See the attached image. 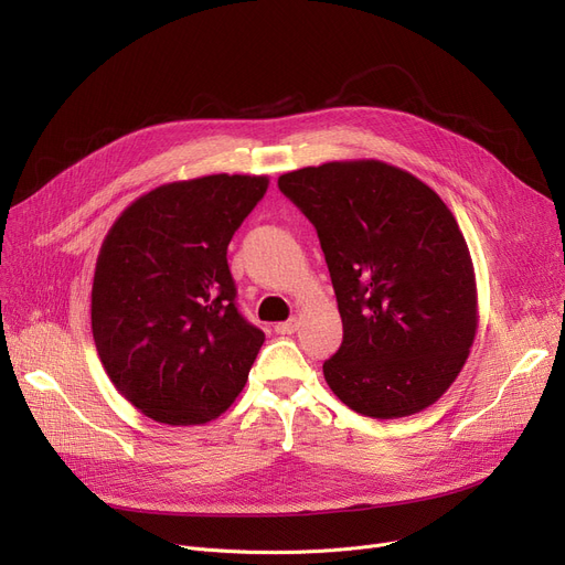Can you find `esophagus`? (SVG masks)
<instances>
[{
  "label": "esophagus",
  "instance_id": "1",
  "mask_svg": "<svg viewBox=\"0 0 565 565\" xmlns=\"http://www.w3.org/2000/svg\"><path fill=\"white\" fill-rule=\"evenodd\" d=\"M298 318H290V320H284V322H277L275 324V332L277 334H292L295 330H298Z\"/></svg>",
  "mask_w": 565,
  "mask_h": 565
}]
</instances>
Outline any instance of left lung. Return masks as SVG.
Returning <instances> with one entry per match:
<instances>
[{"mask_svg":"<svg viewBox=\"0 0 565 565\" xmlns=\"http://www.w3.org/2000/svg\"><path fill=\"white\" fill-rule=\"evenodd\" d=\"M279 190L316 226L337 292L343 343L322 364L330 390L373 419L430 407L479 328L473 263L447 203L380 160L288 171Z\"/></svg>","mask_w":565,"mask_h":565,"instance_id":"1","label":"left lung"}]
</instances>
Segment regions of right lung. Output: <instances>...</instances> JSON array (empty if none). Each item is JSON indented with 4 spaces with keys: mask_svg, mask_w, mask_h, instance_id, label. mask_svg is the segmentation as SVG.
Masks as SVG:
<instances>
[{
    "mask_svg": "<svg viewBox=\"0 0 565 565\" xmlns=\"http://www.w3.org/2000/svg\"><path fill=\"white\" fill-rule=\"evenodd\" d=\"M267 185L241 173L167 183L105 235L94 341L116 392L148 419L205 424L243 392L265 334L235 307L226 249Z\"/></svg>",
    "mask_w": 565,
    "mask_h": 565,
    "instance_id": "1",
    "label": "right lung"
}]
</instances>
